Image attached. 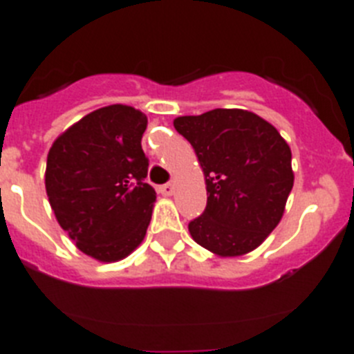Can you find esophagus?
Returning <instances> with one entry per match:
<instances>
[{
  "label": "esophagus",
  "mask_w": 354,
  "mask_h": 354,
  "mask_svg": "<svg viewBox=\"0 0 354 354\" xmlns=\"http://www.w3.org/2000/svg\"><path fill=\"white\" fill-rule=\"evenodd\" d=\"M158 192L162 196H173L174 194V183H165V185L158 187Z\"/></svg>",
  "instance_id": "esophagus-1"
}]
</instances>
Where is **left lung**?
I'll return each instance as SVG.
<instances>
[{
    "mask_svg": "<svg viewBox=\"0 0 354 354\" xmlns=\"http://www.w3.org/2000/svg\"><path fill=\"white\" fill-rule=\"evenodd\" d=\"M194 147L207 183V208L190 221L199 245L217 257H242L283 217L294 185L292 153L274 126L241 109L174 119Z\"/></svg>",
    "mask_w": 354,
    "mask_h": 354,
    "instance_id": "obj_1",
    "label": "left lung"
}]
</instances>
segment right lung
<instances>
[{"label":"right lung","mask_w":354,"mask_h":354,"mask_svg":"<svg viewBox=\"0 0 354 354\" xmlns=\"http://www.w3.org/2000/svg\"><path fill=\"white\" fill-rule=\"evenodd\" d=\"M146 126L140 110L109 104L69 126L48 153L51 210L76 248L97 262H119L146 236L156 201L144 181Z\"/></svg>","instance_id":"obj_1"}]
</instances>
